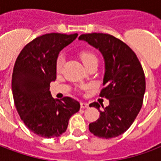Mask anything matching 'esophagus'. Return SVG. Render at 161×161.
<instances>
[{
    "instance_id": "esophagus-1",
    "label": "esophagus",
    "mask_w": 161,
    "mask_h": 161,
    "mask_svg": "<svg viewBox=\"0 0 161 161\" xmlns=\"http://www.w3.org/2000/svg\"><path fill=\"white\" fill-rule=\"evenodd\" d=\"M80 106L82 108H86L89 107V104H88L87 103H84V102H81L80 103Z\"/></svg>"
}]
</instances>
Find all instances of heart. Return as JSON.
Masks as SVG:
<instances>
[{
  "label": "heart",
  "instance_id": "obj_1",
  "mask_svg": "<svg viewBox=\"0 0 161 161\" xmlns=\"http://www.w3.org/2000/svg\"><path fill=\"white\" fill-rule=\"evenodd\" d=\"M80 58L85 66H87L93 62H97L98 61L97 57L91 52H82L80 53ZM64 56L62 53H59L57 57L56 61H55V68H56L57 71L61 70L64 65Z\"/></svg>",
  "mask_w": 161,
  "mask_h": 161
}]
</instances>
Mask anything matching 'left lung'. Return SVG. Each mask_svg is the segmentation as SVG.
<instances>
[{
    "label": "left lung",
    "instance_id": "left-lung-1",
    "mask_svg": "<svg viewBox=\"0 0 161 161\" xmlns=\"http://www.w3.org/2000/svg\"><path fill=\"white\" fill-rule=\"evenodd\" d=\"M79 40L97 48L104 58V87L99 96L109 101L106 108L102 105L103 111L98 103L90 104L99 109L100 117L90 123L89 129L99 138L117 137L128 130L142 108L146 90L142 64L126 43L110 34L85 33Z\"/></svg>",
    "mask_w": 161,
    "mask_h": 161
}]
</instances>
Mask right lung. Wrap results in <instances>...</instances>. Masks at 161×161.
<instances>
[{"mask_svg": "<svg viewBox=\"0 0 161 161\" xmlns=\"http://www.w3.org/2000/svg\"><path fill=\"white\" fill-rule=\"evenodd\" d=\"M77 33H46L24 46L14 66L12 91L19 117L27 128L44 138L58 137L66 131L70 116L80 104L69 97H52L50 83L56 79L58 53Z\"/></svg>", "mask_w": 161, "mask_h": 161, "instance_id": "add662e5", "label": "right lung"}]
</instances>
